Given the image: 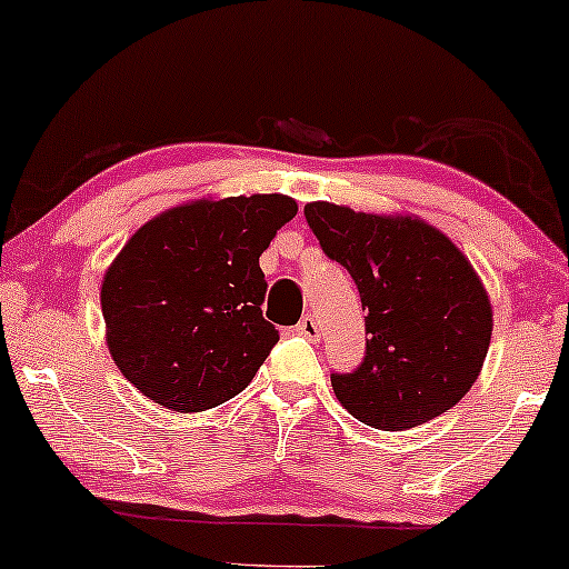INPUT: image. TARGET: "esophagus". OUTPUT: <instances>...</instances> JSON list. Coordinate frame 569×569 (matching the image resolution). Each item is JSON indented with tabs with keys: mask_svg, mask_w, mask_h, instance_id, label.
Segmentation results:
<instances>
[{
	"mask_svg": "<svg viewBox=\"0 0 569 569\" xmlns=\"http://www.w3.org/2000/svg\"><path fill=\"white\" fill-rule=\"evenodd\" d=\"M296 335H300V338H306V340H311V342H317L321 338V329L317 325V319H313V317L300 319V325L296 327Z\"/></svg>",
	"mask_w": 569,
	"mask_h": 569,
	"instance_id": "obj_1",
	"label": "esophagus"
}]
</instances>
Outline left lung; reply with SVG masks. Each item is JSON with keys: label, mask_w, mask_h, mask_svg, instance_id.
I'll return each instance as SVG.
<instances>
[{"label": "left lung", "mask_w": 569, "mask_h": 569, "mask_svg": "<svg viewBox=\"0 0 569 569\" xmlns=\"http://www.w3.org/2000/svg\"><path fill=\"white\" fill-rule=\"evenodd\" d=\"M306 221L350 271L367 311V356L353 375H332L338 401L377 430H409L459 403L493 332L488 290L465 252L409 213L319 200Z\"/></svg>", "instance_id": "left-lung-1"}]
</instances>
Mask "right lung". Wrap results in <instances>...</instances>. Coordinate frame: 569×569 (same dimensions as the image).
I'll return each mask as SVG.
<instances>
[{
	"mask_svg": "<svg viewBox=\"0 0 569 569\" xmlns=\"http://www.w3.org/2000/svg\"><path fill=\"white\" fill-rule=\"evenodd\" d=\"M298 202L287 194L200 198L152 216L102 277L104 340L142 396L213 409L248 388L277 346L258 258Z\"/></svg>",
	"mask_w": 569,
	"mask_h": 569,
	"instance_id": "obj_1",
	"label": "right lung"
}]
</instances>
